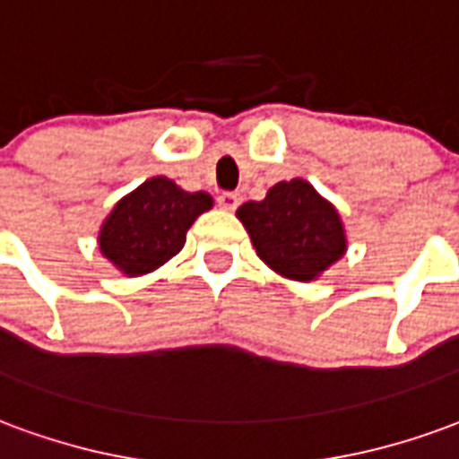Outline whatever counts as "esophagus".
Returning <instances> with one entry per match:
<instances>
[{"label": "esophagus", "mask_w": 459, "mask_h": 459, "mask_svg": "<svg viewBox=\"0 0 459 459\" xmlns=\"http://www.w3.org/2000/svg\"><path fill=\"white\" fill-rule=\"evenodd\" d=\"M216 201H219L221 209L233 211V209H238L240 194H236V191H221L219 196H216Z\"/></svg>", "instance_id": "1"}]
</instances>
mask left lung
Segmentation results:
<instances>
[{"instance_id": "obj_1", "label": "left lung", "mask_w": 459, "mask_h": 459, "mask_svg": "<svg viewBox=\"0 0 459 459\" xmlns=\"http://www.w3.org/2000/svg\"><path fill=\"white\" fill-rule=\"evenodd\" d=\"M238 219L260 258L285 278L315 280L344 255L339 213L307 181H280L263 201L243 204Z\"/></svg>"}]
</instances>
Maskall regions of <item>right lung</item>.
<instances>
[{
  "label": "right lung",
  "mask_w": 459,
  "mask_h": 459,
  "mask_svg": "<svg viewBox=\"0 0 459 459\" xmlns=\"http://www.w3.org/2000/svg\"><path fill=\"white\" fill-rule=\"evenodd\" d=\"M211 204L206 191L189 194L154 177L115 206L100 230V250L125 275H144L184 248L186 230Z\"/></svg>",
  "instance_id": "obj_1"
}]
</instances>
